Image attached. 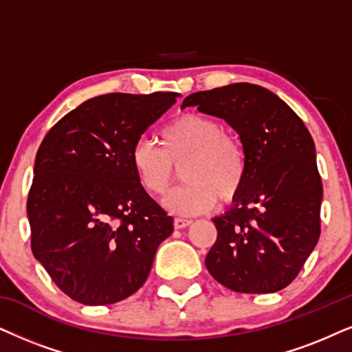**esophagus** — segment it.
<instances>
[{"instance_id":"esophagus-1","label":"esophagus","mask_w":352,"mask_h":352,"mask_svg":"<svg viewBox=\"0 0 352 352\" xmlns=\"http://www.w3.org/2000/svg\"><path fill=\"white\" fill-rule=\"evenodd\" d=\"M190 224H191L190 219H182V217H175V221H173L175 229H185V228H188Z\"/></svg>"}]
</instances>
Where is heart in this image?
<instances>
[{
	"instance_id": "b5f03b06",
	"label": "heart",
	"mask_w": 352,
	"mask_h": 352,
	"mask_svg": "<svg viewBox=\"0 0 352 352\" xmlns=\"http://www.w3.org/2000/svg\"><path fill=\"white\" fill-rule=\"evenodd\" d=\"M162 149L153 141L138 140L131 149V167L138 184L151 197H166L182 167L186 184L166 199L175 214L195 216L219 201L232 203L247 179V155L232 133L222 130L216 118L182 113L161 131Z\"/></svg>"
}]
</instances>
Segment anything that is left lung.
Listing matches in <instances>:
<instances>
[{
  "mask_svg": "<svg viewBox=\"0 0 352 352\" xmlns=\"http://www.w3.org/2000/svg\"><path fill=\"white\" fill-rule=\"evenodd\" d=\"M185 107L224 120L247 155L242 191L212 217L217 239L204 260L208 271L235 292L281 291L320 237L323 186L312 136L286 102L256 84L195 92Z\"/></svg>",
  "mask_w": 352,
  "mask_h": 352,
  "instance_id": "left-lung-1",
  "label": "left lung"
}]
</instances>
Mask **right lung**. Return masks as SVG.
<instances>
[{
	"instance_id": "right-lung-1",
	"label": "right lung",
	"mask_w": 352,
	"mask_h": 352,
	"mask_svg": "<svg viewBox=\"0 0 352 352\" xmlns=\"http://www.w3.org/2000/svg\"><path fill=\"white\" fill-rule=\"evenodd\" d=\"M177 97H92L43 138L28 199L30 243L73 300L107 305L135 294L173 232L172 217L138 184L131 149Z\"/></svg>"
}]
</instances>
